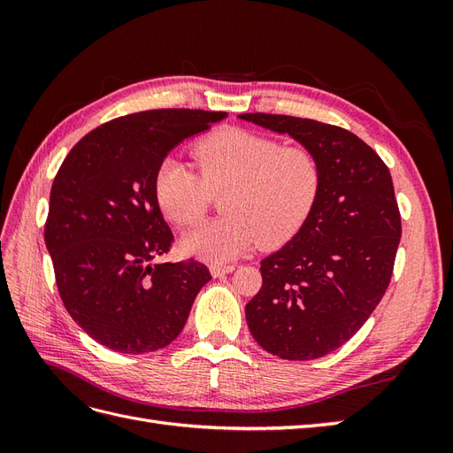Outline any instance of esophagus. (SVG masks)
I'll return each mask as SVG.
<instances>
[{"label": "esophagus", "mask_w": 453, "mask_h": 453, "mask_svg": "<svg viewBox=\"0 0 453 453\" xmlns=\"http://www.w3.org/2000/svg\"><path fill=\"white\" fill-rule=\"evenodd\" d=\"M213 278H219V276H225V273H230L232 270H234V265H211L210 266Z\"/></svg>", "instance_id": "obj_1"}]
</instances>
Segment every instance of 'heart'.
<instances>
[{"label":"heart","instance_id":"obj_1","mask_svg":"<svg viewBox=\"0 0 453 453\" xmlns=\"http://www.w3.org/2000/svg\"><path fill=\"white\" fill-rule=\"evenodd\" d=\"M200 173L166 158L155 175L160 210L177 226L198 225L213 195L226 213L196 228L185 248L213 263L236 258L258 242L278 248L303 228L321 187V164L306 145H281L238 127L215 130L195 145Z\"/></svg>","mask_w":453,"mask_h":453}]
</instances>
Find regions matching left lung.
Instances as JSON below:
<instances>
[{
	"mask_svg": "<svg viewBox=\"0 0 453 453\" xmlns=\"http://www.w3.org/2000/svg\"><path fill=\"white\" fill-rule=\"evenodd\" d=\"M240 119L310 147L321 164L318 200L296 234L260 260L263 287L245 306L258 346L310 361L344 346L388 291L401 242L389 168L357 135L289 115Z\"/></svg>",
	"mask_w": 453,
	"mask_h": 453,
	"instance_id": "8db88e82",
	"label": "left lung"
}]
</instances>
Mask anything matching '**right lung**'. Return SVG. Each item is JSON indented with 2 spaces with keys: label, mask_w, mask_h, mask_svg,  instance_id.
Segmentation results:
<instances>
[{
  "label": "right lung",
  "mask_w": 453,
  "mask_h": 453,
  "mask_svg": "<svg viewBox=\"0 0 453 453\" xmlns=\"http://www.w3.org/2000/svg\"><path fill=\"white\" fill-rule=\"evenodd\" d=\"M225 111L150 109L105 122L67 153L50 188L45 243L73 321L119 353L166 348L211 280L195 258L157 263L173 243L155 175L185 138Z\"/></svg>",
  "instance_id": "add662e5"
}]
</instances>
